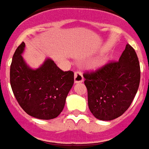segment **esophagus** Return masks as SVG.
Here are the masks:
<instances>
[{
    "label": "esophagus",
    "instance_id": "1",
    "mask_svg": "<svg viewBox=\"0 0 149 149\" xmlns=\"http://www.w3.org/2000/svg\"><path fill=\"white\" fill-rule=\"evenodd\" d=\"M83 82V76L80 71H75L74 72V82L79 83Z\"/></svg>",
    "mask_w": 149,
    "mask_h": 149
}]
</instances>
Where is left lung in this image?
Returning a JSON list of instances; mask_svg holds the SVG:
<instances>
[{
    "label": "left lung",
    "mask_w": 149,
    "mask_h": 149,
    "mask_svg": "<svg viewBox=\"0 0 149 149\" xmlns=\"http://www.w3.org/2000/svg\"><path fill=\"white\" fill-rule=\"evenodd\" d=\"M83 77L92 114L102 120L120 117L129 109L140 84L141 69L135 50L127 44L118 61L86 71Z\"/></svg>",
    "instance_id": "left-lung-1"
}]
</instances>
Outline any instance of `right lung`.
Returning <instances> with one entry per match:
<instances>
[{"mask_svg":"<svg viewBox=\"0 0 149 149\" xmlns=\"http://www.w3.org/2000/svg\"><path fill=\"white\" fill-rule=\"evenodd\" d=\"M22 42L13 56L10 84L20 107L33 118L50 120L58 117L74 84V72L63 71L47 58L36 70L26 65L21 54Z\"/></svg>","mask_w":149,"mask_h":149,"instance_id":"obj_1","label":"right lung"}]
</instances>
